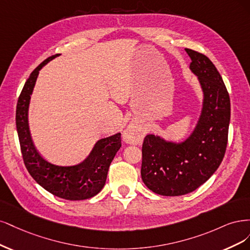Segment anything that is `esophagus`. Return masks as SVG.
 Segmentation results:
<instances>
[{
  "mask_svg": "<svg viewBox=\"0 0 250 250\" xmlns=\"http://www.w3.org/2000/svg\"><path fill=\"white\" fill-rule=\"evenodd\" d=\"M135 132H136V127L135 126H132V125L128 126L127 130L125 133V138H130L132 135H134Z\"/></svg>",
  "mask_w": 250,
  "mask_h": 250,
  "instance_id": "1",
  "label": "esophagus"
}]
</instances>
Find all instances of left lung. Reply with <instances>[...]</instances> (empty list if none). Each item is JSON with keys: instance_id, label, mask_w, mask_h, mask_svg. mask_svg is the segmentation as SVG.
Listing matches in <instances>:
<instances>
[{"instance_id": "obj_1", "label": "left lung", "mask_w": 250, "mask_h": 250, "mask_svg": "<svg viewBox=\"0 0 250 250\" xmlns=\"http://www.w3.org/2000/svg\"><path fill=\"white\" fill-rule=\"evenodd\" d=\"M185 50L205 94L196 128L180 144L155 135L146 136L142 144V181L149 190L164 196L184 195L200 187L221 164L228 146L230 101L227 87L206 55Z\"/></svg>"}]
</instances>
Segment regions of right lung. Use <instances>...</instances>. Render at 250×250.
Here are the masks:
<instances>
[{
    "instance_id": "right-lung-1",
    "label": "right lung",
    "mask_w": 250,
    "mask_h": 250,
    "mask_svg": "<svg viewBox=\"0 0 250 250\" xmlns=\"http://www.w3.org/2000/svg\"><path fill=\"white\" fill-rule=\"evenodd\" d=\"M57 56L59 54L53 55L40 63L23 85L17 104V130L23 163L32 178L55 196L67 200H82L93 197L104 186L109 166L122 147V134L99 140L89 157L76 166H56L38 155L31 140L28 125L30 95L40 68Z\"/></svg>"
}]
</instances>
